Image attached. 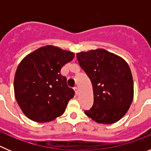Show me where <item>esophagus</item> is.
I'll use <instances>...</instances> for the list:
<instances>
[{
  "instance_id": "obj_1",
  "label": "esophagus",
  "mask_w": 151,
  "mask_h": 151,
  "mask_svg": "<svg viewBox=\"0 0 151 151\" xmlns=\"http://www.w3.org/2000/svg\"><path fill=\"white\" fill-rule=\"evenodd\" d=\"M74 91H75V92H76V94H78V88L75 87L74 88Z\"/></svg>"
}]
</instances>
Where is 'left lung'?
I'll list each match as a JSON object with an SVG mask.
<instances>
[{"label":"left lung","mask_w":151,"mask_h":151,"mask_svg":"<svg viewBox=\"0 0 151 151\" xmlns=\"http://www.w3.org/2000/svg\"><path fill=\"white\" fill-rule=\"evenodd\" d=\"M93 87L94 104L85 115L98 123L112 124L124 116L134 95L132 75L122 57L104 49L77 54Z\"/></svg>","instance_id":"8db88e82"}]
</instances>
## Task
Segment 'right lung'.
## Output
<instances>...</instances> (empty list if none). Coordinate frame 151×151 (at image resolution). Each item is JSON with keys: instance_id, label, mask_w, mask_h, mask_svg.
Instances as JSON below:
<instances>
[{"instance_id": "right-lung-1", "label": "right lung", "mask_w": 151, "mask_h": 151, "mask_svg": "<svg viewBox=\"0 0 151 151\" xmlns=\"http://www.w3.org/2000/svg\"><path fill=\"white\" fill-rule=\"evenodd\" d=\"M74 53L47 45L26 56L19 64L14 78L15 97L31 120L46 122L65 112L75 94L60 69L74 58Z\"/></svg>"}]
</instances>
